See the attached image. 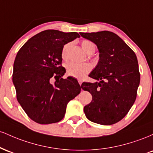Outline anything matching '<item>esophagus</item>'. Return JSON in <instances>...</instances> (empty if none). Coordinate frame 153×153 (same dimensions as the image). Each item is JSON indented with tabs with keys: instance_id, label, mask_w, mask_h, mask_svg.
I'll return each mask as SVG.
<instances>
[{
	"instance_id": "34e87169",
	"label": "esophagus",
	"mask_w": 153,
	"mask_h": 153,
	"mask_svg": "<svg viewBox=\"0 0 153 153\" xmlns=\"http://www.w3.org/2000/svg\"><path fill=\"white\" fill-rule=\"evenodd\" d=\"M78 82H79V84H80V85H81V84H82V80H80V79H78Z\"/></svg>"
}]
</instances>
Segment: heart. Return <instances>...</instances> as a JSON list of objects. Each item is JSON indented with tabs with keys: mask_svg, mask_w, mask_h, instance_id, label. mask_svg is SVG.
Segmentation results:
<instances>
[{
	"mask_svg": "<svg viewBox=\"0 0 153 153\" xmlns=\"http://www.w3.org/2000/svg\"><path fill=\"white\" fill-rule=\"evenodd\" d=\"M69 45H65L62 49V57L63 59H65L67 57V51H68ZM82 50L87 53L94 52L96 50V46L92 42L89 40H83L81 43ZM67 73L69 75H71L75 78H82L85 76L87 73H88L91 70V66L88 63H78L75 62H69L66 66Z\"/></svg>",
	"mask_w": 153,
	"mask_h": 153,
	"instance_id": "1",
	"label": "heart"
}]
</instances>
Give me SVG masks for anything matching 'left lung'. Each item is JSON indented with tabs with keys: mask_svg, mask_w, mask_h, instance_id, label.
<instances>
[{
	"mask_svg": "<svg viewBox=\"0 0 153 153\" xmlns=\"http://www.w3.org/2000/svg\"><path fill=\"white\" fill-rule=\"evenodd\" d=\"M80 34L96 44L99 52V62L88 75L97 81L82 84V88L92 95L84 113L94 123L114 124L127 115L136 99L140 81L137 56L111 31Z\"/></svg>",
	"mask_w": 153,
	"mask_h": 153,
	"instance_id": "8db88e82",
	"label": "left lung"
}]
</instances>
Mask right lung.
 I'll use <instances>...</instances> for the list:
<instances>
[{
	"label": "right lung",
	"mask_w": 153,
	"mask_h": 153,
	"mask_svg": "<svg viewBox=\"0 0 153 153\" xmlns=\"http://www.w3.org/2000/svg\"><path fill=\"white\" fill-rule=\"evenodd\" d=\"M77 32L49 29L29 39L19 50L13 63V82L16 98L35 122L48 124L62 120L68 102L80 94L76 79H63V47L76 38ZM52 77L56 81L52 85Z\"/></svg>",
	"instance_id": "right-lung-1"
}]
</instances>
